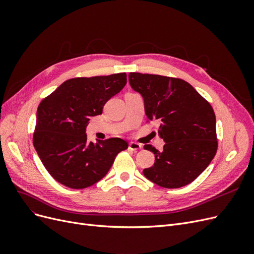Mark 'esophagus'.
Instances as JSON below:
<instances>
[{
    "label": "esophagus",
    "instance_id": "esophagus-1",
    "mask_svg": "<svg viewBox=\"0 0 254 254\" xmlns=\"http://www.w3.org/2000/svg\"><path fill=\"white\" fill-rule=\"evenodd\" d=\"M130 150H132V151H137V150H140L141 148H142V145L141 144H139V143H135V142H131V143H129V147H128Z\"/></svg>",
    "mask_w": 254,
    "mask_h": 254
}]
</instances>
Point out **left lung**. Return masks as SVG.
I'll use <instances>...</instances> for the list:
<instances>
[{
	"mask_svg": "<svg viewBox=\"0 0 254 254\" xmlns=\"http://www.w3.org/2000/svg\"><path fill=\"white\" fill-rule=\"evenodd\" d=\"M129 83L144 99L149 121H158L165 144L159 151L151 145L155 164L144 176L165 189L193 182L209 166L217 151L216 118L210 103L186 80L167 76L130 73Z\"/></svg>",
	"mask_w": 254,
	"mask_h": 254,
	"instance_id": "obj_1",
	"label": "left lung"
}]
</instances>
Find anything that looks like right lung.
<instances>
[{
    "label": "right lung",
    "mask_w": 254,
    "mask_h": 254,
    "mask_svg": "<svg viewBox=\"0 0 254 254\" xmlns=\"http://www.w3.org/2000/svg\"><path fill=\"white\" fill-rule=\"evenodd\" d=\"M126 82V73L72 78L40 103L33 143L57 182L75 190L93 186L109 172L118 153L128 148L120 137L93 143L86 133L90 118L102 114Z\"/></svg>",
    "instance_id": "obj_1"
}]
</instances>
